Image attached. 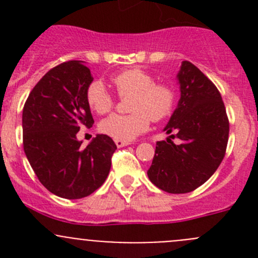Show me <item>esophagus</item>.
Segmentation results:
<instances>
[{"label": "esophagus", "mask_w": 258, "mask_h": 258, "mask_svg": "<svg viewBox=\"0 0 258 258\" xmlns=\"http://www.w3.org/2000/svg\"><path fill=\"white\" fill-rule=\"evenodd\" d=\"M114 144H116L117 147H124V146H128L130 142L121 141V140H114Z\"/></svg>", "instance_id": "esophagus-1"}]
</instances>
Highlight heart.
<instances>
[{
    "mask_svg": "<svg viewBox=\"0 0 258 258\" xmlns=\"http://www.w3.org/2000/svg\"><path fill=\"white\" fill-rule=\"evenodd\" d=\"M111 83L119 97H128L130 113H113L100 123V131L114 140L132 141L145 134L150 122L168 118L177 102L175 86L166 81H155L152 75L140 67L124 70L111 76ZM86 101L93 112L107 113L112 110L114 100L100 81H93L86 91Z\"/></svg>",
    "mask_w": 258,
    "mask_h": 258,
    "instance_id": "obj_1",
    "label": "heart"
}]
</instances>
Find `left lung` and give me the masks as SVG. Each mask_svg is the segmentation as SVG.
I'll return each instance as SVG.
<instances>
[{
	"instance_id": "1",
	"label": "left lung",
	"mask_w": 258,
	"mask_h": 258,
	"mask_svg": "<svg viewBox=\"0 0 258 258\" xmlns=\"http://www.w3.org/2000/svg\"><path fill=\"white\" fill-rule=\"evenodd\" d=\"M177 77L181 98L165 127L171 136L156 144L147 175L162 191L187 194L204 184L222 162L230 122L220 91L201 70L183 61Z\"/></svg>"
}]
</instances>
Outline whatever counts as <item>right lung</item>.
I'll return each instance as SVG.
<instances>
[{"instance_id": "right-lung-1", "label": "right lung", "mask_w": 258, "mask_h": 258, "mask_svg": "<svg viewBox=\"0 0 258 258\" xmlns=\"http://www.w3.org/2000/svg\"><path fill=\"white\" fill-rule=\"evenodd\" d=\"M93 77L82 61L51 69L26 100L22 112L23 150L41 183L56 196H90L107 178L117 146L97 135L87 147L76 137L80 127H92L86 91Z\"/></svg>"}]
</instances>
